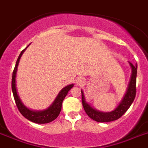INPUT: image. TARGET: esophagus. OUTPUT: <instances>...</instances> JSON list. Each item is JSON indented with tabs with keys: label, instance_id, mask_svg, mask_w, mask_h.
I'll list each match as a JSON object with an SVG mask.
<instances>
[{
	"label": "esophagus",
	"instance_id": "34e87169",
	"mask_svg": "<svg viewBox=\"0 0 148 148\" xmlns=\"http://www.w3.org/2000/svg\"><path fill=\"white\" fill-rule=\"evenodd\" d=\"M86 81L85 78H84V77H78V78H77L76 80V84L78 86H84V84H85Z\"/></svg>",
	"mask_w": 148,
	"mask_h": 148
}]
</instances>
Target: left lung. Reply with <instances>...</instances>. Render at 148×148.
<instances>
[{
    "instance_id": "left-lung-1",
    "label": "left lung",
    "mask_w": 148,
    "mask_h": 148,
    "mask_svg": "<svg viewBox=\"0 0 148 148\" xmlns=\"http://www.w3.org/2000/svg\"><path fill=\"white\" fill-rule=\"evenodd\" d=\"M129 64L131 67L132 74H131V80L129 82L128 88L127 92L124 96L122 101L117 106L116 109L110 112H101L99 110L93 108L89 103L86 101L84 98V92L81 90V98H82V105L85 110L86 114L95 121L97 122H110L117 120L121 117L128 108L131 107V103H133L134 100L136 96V81H137V69L138 65L132 64L129 62Z\"/></svg>"
}]
</instances>
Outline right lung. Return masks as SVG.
I'll use <instances>...</instances> for the list:
<instances>
[{"mask_svg": "<svg viewBox=\"0 0 148 148\" xmlns=\"http://www.w3.org/2000/svg\"><path fill=\"white\" fill-rule=\"evenodd\" d=\"M26 48L23 50L20 53L19 57L17 58V62H16L14 71H13L11 87H12V92L13 95H14V97L15 103H16V105H17L21 114L25 118L34 122V123H37V124H47V123L53 121V120H55L58 117V115L60 112V110H61L63 101L66 97V95H67L68 91L74 87V84H70V85L66 86L65 88H63L62 90L59 92L53 103L46 110H41V111H34V110H30L27 107H25V105L22 103V101H21L19 96L17 95V88H16V79L15 78H16V73H17V66L19 64L20 59H21V57L24 52V51L26 50Z\"/></svg>", "mask_w": 148, "mask_h": 148, "instance_id": "obj_1", "label": "right lung"}]
</instances>
